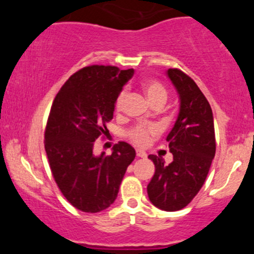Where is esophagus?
<instances>
[{
	"mask_svg": "<svg viewBox=\"0 0 254 254\" xmlns=\"http://www.w3.org/2000/svg\"><path fill=\"white\" fill-rule=\"evenodd\" d=\"M136 155L138 156V157H147V154H145V151H143V150H139V149H137L136 150Z\"/></svg>",
	"mask_w": 254,
	"mask_h": 254,
	"instance_id": "esophagus-1",
	"label": "esophagus"
}]
</instances>
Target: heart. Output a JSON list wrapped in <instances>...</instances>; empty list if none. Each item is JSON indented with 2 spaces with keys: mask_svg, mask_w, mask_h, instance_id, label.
Returning <instances> with one entry per match:
<instances>
[{
  "mask_svg": "<svg viewBox=\"0 0 254 254\" xmlns=\"http://www.w3.org/2000/svg\"><path fill=\"white\" fill-rule=\"evenodd\" d=\"M143 87V90L147 95L148 100H149L150 104L157 103V101H165L167 100V90L161 83L157 82V81H145V82L142 84ZM125 100V92H122L121 94L118 95L117 100H116V110H121L123 107ZM156 132L155 127H144V125H138V127H133L132 130L130 131V137L136 144L138 145H145L149 142L150 135H154Z\"/></svg>",
  "mask_w": 254,
  "mask_h": 254,
  "instance_id": "obj_1",
  "label": "heart"
}]
</instances>
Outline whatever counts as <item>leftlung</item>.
<instances>
[{"mask_svg":"<svg viewBox=\"0 0 254 254\" xmlns=\"http://www.w3.org/2000/svg\"><path fill=\"white\" fill-rule=\"evenodd\" d=\"M166 75L179 98L178 118L166 138L173 161L166 165L161 156H148L155 165V173L147 192L156 208L177 211L199 192L210 170L216 143L211 107L196 82L178 69H168Z\"/></svg>","mask_w":254,"mask_h":254,"instance_id":"obj_1","label":"left lung"}]
</instances>
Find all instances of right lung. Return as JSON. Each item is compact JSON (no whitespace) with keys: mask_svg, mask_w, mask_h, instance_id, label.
I'll return each instance as SVG.
<instances>
[{"mask_svg":"<svg viewBox=\"0 0 254 254\" xmlns=\"http://www.w3.org/2000/svg\"><path fill=\"white\" fill-rule=\"evenodd\" d=\"M133 69L90 65L63 84L52 104L45 130V151L63 196L78 210L99 212L117 198L119 186L136 151L119 142L110 156L95 155L94 141L106 135L116 100Z\"/></svg>","mask_w":254,"mask_h":254,"instance_id":"obj_1","label":"right lung"}]
</instances>
